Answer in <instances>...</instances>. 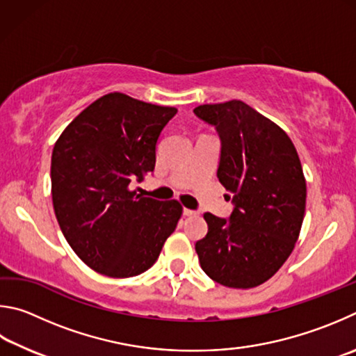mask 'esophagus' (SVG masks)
Returning a JSON list of instances; mask_svg holds the SVG:
<instances>
[{
  "mask_svg": "<svg viewBox=\"0 0 356 356\" xmlns=\"http://www.w3.org/2000/svg\"><path fill=\"white\" fill-rule=\"evenodd\" d=\"M183 214H184L186 217H197V216L200 214V213H198V211H194V209H188V208H184V209H183Z\"/></svg>",
  "mask_w": 356,
  "mask_h": 356,
  "instance_id": "esophagus-1",
  "label": "esophagus"
}]
</instances>
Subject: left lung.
<instances>
[{
	"label": "left lung",
	"mask_w": 356,
	"mask_h": 356,
	"mask_svg": "<svg viewBox=\"0 0 356 356\" xmlns=\"http://www.w3.org/2000/svg\"><path fill=\"white\" fill-rule=\"evenodd\" d=\"M222 140L217 178L233 194L229 220L204 213L208 233L195 244L204 273L227 288L263 284L289 258L300 234L307 181L294 143L241 99L194 109Z\"/></svg>",
	"instance_id": "1"
}]
</instances>
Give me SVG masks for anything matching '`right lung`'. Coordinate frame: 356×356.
<instances>
[{"instance_id": "right-lung-1", "label": "right lung", "mask_w": 356, "mask_h": 356, "mask_svg": "<svg viewBox=\"0 0 356 356\" xmlns=\"http://www.w3.org/2000/svg\"><path fill=\"white\" fill-rule=\"evenodd\" d=\"M177 112L112 92L74 117L54 143L56 219L73 252L102 275H140L177 228L179 202L129 189L154 170L156 142Z\"/></svg>"}]
</instances>
